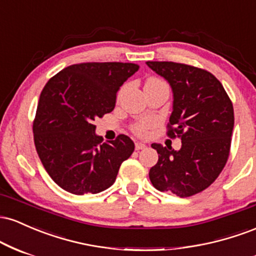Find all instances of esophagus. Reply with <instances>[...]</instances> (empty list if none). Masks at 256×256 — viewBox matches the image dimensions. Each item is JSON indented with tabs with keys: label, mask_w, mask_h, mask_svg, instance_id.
Returning a JSON list of instances; mask_svg holds the SVG:
<instances>
[{
	"label": "esophagus",
	"mask_w": 256,
	"mask_h": 256,
	"mask_svg": "<svg viewBox=\"0 0 256 256\" xmlns=\"http://www.w3.org/2000/svg\"><path fill=\"white\" fill-rule=\"evenodd\" d=\"M134 148H136V150H142V149L146 148V146L142 142H136V144H134Z\"/></svg>",
	"instance_id": "34e87169"
}]
</instances>
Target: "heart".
I'll return each instance as SVG.
<instances>
[{
	"label": "heart",
	"instance_id": "b5f03b06",
	"mask_svg": "<svg viewBox=\"0 0 256 256\" xmlns=\"http://www.w3.org/2000/svg\"><path fill=\"white\" fill-rule=\"evenodd\" d=\"M160 80H158V79H150V80H148V83H158ZM150 126V122H148V120H144V122H138V124L134 126V132L138 134H144L146 132V128Z\"/></svg>",
	"mask_w": 256,
	"mask_h": 256
}]
</instances>
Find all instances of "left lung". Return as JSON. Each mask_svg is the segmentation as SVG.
Wrapping results in <instances>:
<instances>
[{
	"label": "left lung",
	"instance_id": "obj_1",
	"mask_svg": "<svg viewBox=\"0 0 256 256\" xmlns=\"http://www.w3.org/2000/svg\"><path fill=\"white\" fill-rule=\"evenodd\" d=\"M170 84L173 94L168 134L182 140L179 150L152 144L158 154L149 178L158 192L188 198L218 178L228 158L234 130V107L212 73L168 61H148ZM171 126H174L172 129Z\"/></svg>",
	"mask_w": 256,
	"mask_h": 256
}]
</instances>
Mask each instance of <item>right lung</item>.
I'll list each match as a JSON object with an SVG mask.
<instances>
[{
    "label": "right lung",
    "mask_w": 256,
    "mask_h": 256,
    "mask_svg": "<svg viewBox=\"0 0 256 256\" xmlns=\"http://www.w3.org/2000/svg\"><path fill=\"white\" fill-rule=\"evenodd\" d=\"M138 68L124 62L72 64L43 88L34 122V146L46 171L66 192L84 195L108 189L134 152V143L125 134L101 143L92 122L114 110L120 86Z\"/></svg>",
    "instance_id": "obj_1"
}]
</instances>
